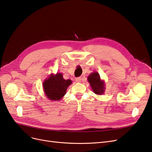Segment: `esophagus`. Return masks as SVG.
Returning a JSON list of instances; mask_svg holds the SVG:
<instances>
[{"label":"esophagus","mask_w":152,"mask_h":152,"mask_svg":"<svg viewBox=\"0 0 152 152\" xmlns=\"http://www.w3.org/2000/svg\"><path fill=\"white\" fill-rule=\"evenodd\" d=\"M75 80H76L77 82H81V78L80 77H77Z\"/></svg>","instance_id":"1"}]
</instances>
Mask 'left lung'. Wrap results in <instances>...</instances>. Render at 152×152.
Segmentation results:
<instances>
[{"label":"left lung","instance_id":"obj_1","mask_svg":"<svg viewBox=\"0 0 152 152\" xmlns=\"http://www.w3.org/2000/svg\"><path fill=\"white\" fill-rule=\"evenodd\" d=\"M87 80L89 82L93 92L98 95L103 94L104 92V82L100 79V76L98 72L91 73L89 75Z\"/></svg>","mask_w":152,"mask_h":152}]
</instances>
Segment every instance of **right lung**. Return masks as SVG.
<instances>
[{
    "mask_svg": "<svg viewBox=\"0 0 152 152\" xmlns=\"http://www.w3.org/2000/svg\"><path fill=\"white\" fill-rule=\"evenodd\" d=\"M72 82L70 79H64L60 73L51 74L42 84L45 96L50 100L59 101L66 94L68 87Z\"/></svg>",
    "mask_w": 152,
    "mask_h": 152,
    "instance_id": "1",
    "label": "right lung"
}]
</instances>
